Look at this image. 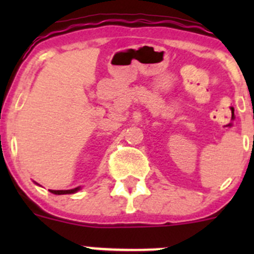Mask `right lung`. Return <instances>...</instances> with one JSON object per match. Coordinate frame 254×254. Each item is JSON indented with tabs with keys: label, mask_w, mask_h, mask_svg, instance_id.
Returning a JSON list of instances; mask_svg holds the SVG:
<instances>
[{
	"label": "right lung",
	"mask_w": 254,
	"mask_h": 254,
	"mask_svg": "<svg viewBox=\"0 0 254 254\" xmlns=\"http://www.w3.org/2000/svg\"><path fill=\"white\" fill-rule=\"evenodd\" d=\"M81 189V187H77V188H73V189H68V190H53L50 189V191L53 194H58V195H61V194H73L76 191H78Z\"/></svg>",
	"instance_id": "obj_1"
}]
</instances>
